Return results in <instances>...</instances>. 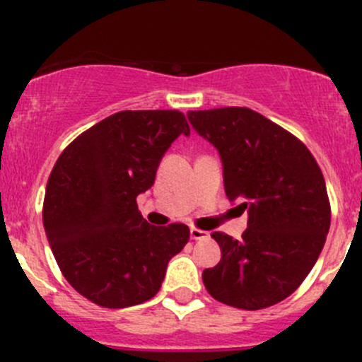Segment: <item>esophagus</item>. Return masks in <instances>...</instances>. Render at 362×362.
<instances>
[{
  "label": "esophagus",
  "instance_id": "1",
  "mask_svg": "<svg viewBox=\"0 0 362 362\" xmlns=\"http://www.w3.org/2000/svg\"><path fill=\"white\" fill-rule=\"evenodd\" d=\"M191 238L192 240H204V238H208V233L202 231V229H198V228H192L191 229Z\"/></svg>",
  "mask_w": 362,
  "mask_h": 362
}]
</instances>
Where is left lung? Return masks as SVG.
Instances as JSON below:
<instances>
[{
	"instance_id": "8db88e82",
	"label": "left lung",
	"mask_w": 362,
	"mask_h": 362,
	"mask_svg": "<svg viewBox=\"0 0 362 362\" xmlns=\"http://www.w3.org/2000/svg\"><path fill=\"white\" fill-rule=\"evenodd\" d=\"M187 119L218 151L229 202L249 214L242 240L211 235L222 257L203 272L204 287L235 308L276 305L301 286L326 243L331 206L322 171L303 141L250 108L189 112Z\"/></svg>"
}]
</instances>
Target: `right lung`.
I'll return each instance as SVG.
<instances>
[{
  "mask_svg": "<svg viewBox=\"0 0 362 362\" xmlns=\"http://www.w3.org/2000/svg\"><path fill=\"white\" fill-rule=\"evenodd\" d=\"M180 134H191L182 112L124 110L83 131L54 164L43 228L64 279L89 301L105 308L148 301L189 242L187 226L156 228L136 204Z\"/></svg>",
  "mask_w": 362,
  "mask_h": 362,
  "instance_id": "1",
  "label": "right lung"
}]
</instances>
